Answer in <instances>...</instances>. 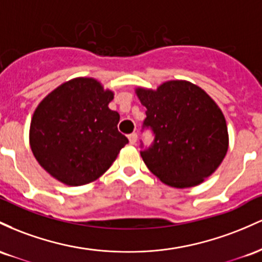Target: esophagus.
Wrapping results in <instances>:
<instances>
[{"label":"esophagus","mask_w":262,"mask_h":262,"mask_svg":"<svg viewBox=\"0 0 262 262\" xmlns=\"http://www.w3.org/2000/svg\"><path fill=\"white\" fill-rule=\"evenodd\" d=\"M128 141H130L131 145H135V143L137 142V135L136 134L128 135Z\"/></svg>","instance_id":"esophagus-1"}]
</instances>
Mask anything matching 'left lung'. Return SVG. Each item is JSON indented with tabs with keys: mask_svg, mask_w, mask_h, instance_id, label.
Returning a JSON list of instances; mask_svg holds the SVG:
<instances>
[{
	"mask_svg": "<svg viewBox=\"0 0 262 262\" xmlns=\"http://www.w3.org/2000/svg\"><path fill=\"white\" fill-rule=\"evenodd\" d=\"M136 94L147 108L143 128L155 135L141 157L156 177L170 187L189 188L215 172L228 152L229 135L222 110L204 90L169 80L157 90L137 88Z\"/></svg>",
	"mask_w": 262,
	"mask_h": 262,
	"instance_id": "left-lung-1",
	"label": "left lung"
}]
</instances>
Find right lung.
<instances>
[{"instance_id":"right-lung-1","label":"right lung","mask_w":262,"mask_h":262,"mask_svg":"<svg viewBox=\"0 0 262 262\" xmlns=\"http://www.w3.org/2000/svg\"><path fill=\"white\" fill-rule=\"evenodd\" d=\"M114 99L93 78L59 85L39 102L29 128L32 152L52 177L83 186L110 168L128 143L117 130L120 115L108 108Z\"/></svg>"}]
</instances>
